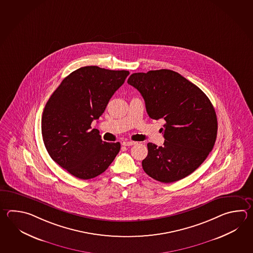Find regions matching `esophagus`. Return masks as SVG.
Masks as SVG:
<instances>
[{"label": "esophagus", "instance_id": "1", "mask_svg": "<svg viewBox=\"0 0 253 253\" xmlns=\"http://www.w3.org/2000/svg\"><path fill=\"white\" fill-rule=\"evenodd\" d=\"M122 144L124 145V146H128L129 147V146L136 144V142L135 141H131V140H125Z\"/></svg>", "mask_w": 253, "mask_h": 253}]
</instances>
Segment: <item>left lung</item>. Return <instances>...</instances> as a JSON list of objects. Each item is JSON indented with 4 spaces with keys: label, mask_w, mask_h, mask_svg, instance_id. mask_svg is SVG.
Masks as SVG:
<instances>
[{
    "label": "left lung",
    "mask_w": 253,
    "mask_h": 253,
    "mask_svg": "<svg viewBox=\"0 0 253 253\" xmlns=\"http://www.w3.org/2000/svg\"><path fill=\"white\" fill-rule=\"evenodd\" d=\"M128 84L141 93L150 118L166 121L164 146L148 143L143 170L162 183L190 175L206 160L216 139V114L209 98L169 69L134 73Z\"/></svg>",
    "instance_id": "1"
}]
</instances>
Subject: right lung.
<instances>
[{"mask_svg":"<svg viewBox=\"0 0 253 253\" xmlns=\"http://www.w3.org/2000/svg\"><path fill=\"white\" fill-rule=\"evenodd\" d=\"M129 74L80 67L64 78L46 102L42 119L44 144L52 160L74 176L90 179L101 175L118 154L120 142L103 141L91 124Z\"/></svg>","mask_w":253,"mask_h":253,"instance_id":"right-lung-1","label":"right lung"}]
</instances>
